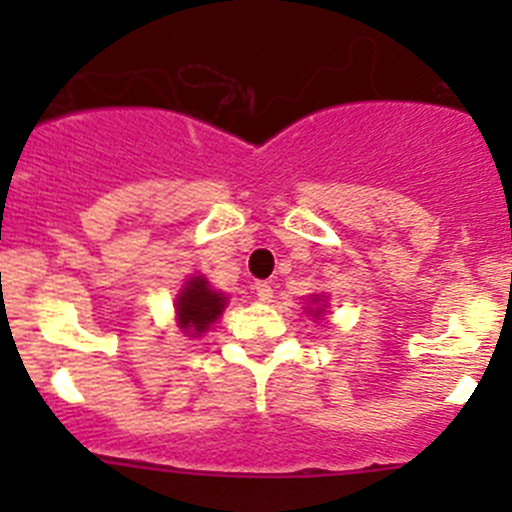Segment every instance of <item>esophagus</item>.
Instances as JSON below:
<instances>
[{
  "label": "esophagus",
  "mask_w": 512,
  "mask_h": 512,
  "mask_svg": "<svg viewBox=\"0 0 512 512\" xmlns=\"http://www.w3.org/2000/svg\"><path fill=\"white\" fill-rule=\"evenodd\" d=\"M255 292L262 302H272V297H275V289H272L270 282H255Z\"/></svg>",
  "instance_id": "esophagus-1"
}]
</instances>
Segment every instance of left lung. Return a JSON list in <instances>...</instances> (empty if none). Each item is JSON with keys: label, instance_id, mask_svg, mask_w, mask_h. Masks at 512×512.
Wrapping results in <instances>:
<instances>
[{"label": "left lung", "instance_id": "obj_1", "mask_svg": "<svg viewBox=\"0 0 512 512\" xmlns=\"http://www.w3.org/2000/svg\"><path fill=\"white\" fill-rule=\"evenodd\" d=\"M312 307H309V314H312L314 319L319 317V314L324 312V309H327V297H322V294H312Z\"/></svg>", "mask_w": 512, "mask_h": 512}]
</instances>
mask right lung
<instances>
[{
  "instance_id": "add662e5",
  "label": "right lung",
  "mask_w": 512,
  "mask_h": 512,
  "mask_svg": "<svg viewBox=\"0 0 512 512\" xmlns=\"http://www.w3.org/2000/svg\"><path fill=\"white\" fill-rule=\"evenodd\" d=\"M227 297L223 292H215L203 275L190 277L180 294L175 297V319L183 334L200 337L215 324L223 314Z\"/></svg>"
}]
</instances>
